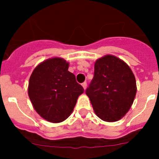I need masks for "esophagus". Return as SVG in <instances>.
<instances>
[{"mask_svg":"<svg viewBox=\"0 0 159 159\" xmlns=\"http://www.w3.org/2000/svg\"><path fill=\"white\" fill-rule=\"evenodd\" d=\"M81 85H82V87L84 88V89L85 90L86 88H87V82H86V81H84V82H83L82 84H81Z\"/></svg>","mask_w":159,"mask_h":159,"instance_id":"34e87169","label":"esophagus"}]
</instances>
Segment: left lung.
I'll list each match as a JSON object with an SVG mask.
<instances>
[{"label":"left lung","mask_w":159,"mask_h":159,"mask_svg":"<svg viewBox=\"0 0 159 159\" xmlns=\"http://www.w3.org/2000/svg\"><path fill=\"white\" fill-rule=\"evenodd\" d=\"M136 91L135 78L127 64L105 55L95 61L94 78L85 93L98 117L113 122L129 111Z\"/></svg>","instance_id":"obj_1"}]
</instances>
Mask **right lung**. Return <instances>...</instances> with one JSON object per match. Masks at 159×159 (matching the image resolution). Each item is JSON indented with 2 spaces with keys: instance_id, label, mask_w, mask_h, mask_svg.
<instances>
[{
  "instance_id": "obj_1",
  "label": "right lung",
  "mask_w": 159,
  "mask_h": 159,
  "mask_svg": "<svg viewBox=\"0 0 159 159\" xmlns=\"http://www.w3.org/2000/svg\"><path fill=\"white\" fill-rule=\"evenodd\" d=\"M66 61L48 59L35 68L28 84V95L35 111L47 121H65L73 111L84 89L74 74L68 71Z\"/></svg>"
}]
</instances>
